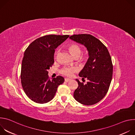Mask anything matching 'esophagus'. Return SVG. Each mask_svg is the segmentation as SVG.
Here are the masks:
<instances>
[{"instance_id": "esophagus-1", "label": "esophagus", "mask_w": 135, "mask_h": 135, "mask_svg": "<svg viewBox=\"0 0 135 135\" xmlns=\"http://www.w3.org/2000/svg\"><path fill=\"white\" fill-rule=\"evenodd\" d=\"M65 81H66V82H69V81H71V79H68V78H65Z\"/></svg>"}]
</instances>
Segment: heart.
<instances>
[{
	"mask_svg": "<svg viewBox=\"0 0 135 135\" xmlns=\"http://www.w3.org/2000/svg\"><path fill=\"white\" fill-rule=\"evenodd\" d=\"M68 49L69 50V51L71 53L73 56L75 57L79 56L81 53L82 49L81 47L77 44H69L68 46ZM59 51L57 50L56 53V55H58ZM86 57V55H83L81 56V59L84 60ZM79 70L78 68L76 67H63L61 70L60 73L65 76H68V77H71L74 73L75 72H77Z\"/></svg>",
	"mask_w": 135,
	"mask_h": 135,
	"instance_id": "b5f03b06",
	"label": "heart"
}]
</instances>
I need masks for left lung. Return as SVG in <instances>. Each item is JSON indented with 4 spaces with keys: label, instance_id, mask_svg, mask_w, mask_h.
Masks as SVG:
<instances>
[{
    "label": "left lung",
    "instance_id": "8db88e82",
    "mask_svg": "<svg viewBox=\"0 0 135 135\" xmlns=\"http://www.w3.org/2000/svg\"><path fill=\"white\" fill-rule=\"evenodd\" d=\"M69 38L84 45L89 55L79 74L82 79H87V84L76 79L79 86L74 92V97L83 105L97 104L107 94L112 79L113 67L109 53L102 42L90 34L74 35Z\"/></svg>",
    "mask_w": 135,
    "mask_h": 135
}]
</instances>
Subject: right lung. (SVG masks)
I'll return each instance as SVG.
<instances>
[{
    "label": "right lung",
    "instance_id": "right-lung-1",
    "mask_svg": "<svg viewBox=\"0 0 135 135\" xmlns=\"http://www.w3.org/2000/svg\"><path fill=\"white\" fill-rule=\"evenodd\" d=\"M69 37L67 35L44 36L26 49L22 61L21 81L25 93L33 102H49L54 98L58 86L64 82L61 76L51 80L47 69L54 64L55 49Z\"/></svg>",
    "mask_w": 135,
    "mask_h": 135
}]
</instances>
